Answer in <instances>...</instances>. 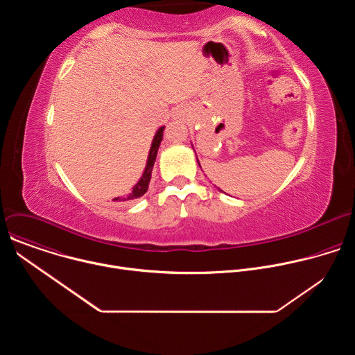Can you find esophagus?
<instances>
[{
  "instance_id": "1",
  "label": "esophagus",
  "mask_w": 355,
  "mask_h": 355,
  "mask_svg": "<svg viewBox=\"0 0 355 355\" xmlns=\"http://www.w3.org/2000/svg\"><path fill=\"white\" fill-rule=\"evenodd\" d=\"M185 112H187V110H185V108H184V107H181V108H178V110H177V112H175V115H177V116H180V118H181V116H184V115H185Z\"/></svg>"
}]
</instances>
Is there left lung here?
I'll use <instances>...</instances> for the list:
<instances>
[{"label": "left lung", "mask_w": 355, "mask_h": 355, "mask_svg": "<svg viewBox=\"0 0 355 355\" xmlns=\"http://www.w3.org/2000/svg\"><path fill=\"white\" fill-rule=\"evenodd\" d=\"M196 160H198V159H196ZM198 164H199V162H198ZM199 167H200V166H199Z\"/></svg>", "instance_id": "8db88e82"}]
</instances>
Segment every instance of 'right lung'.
<instances>
[{"instance_id":"obj_1","label":"right lung","mask_w":355,"mask_h":355,"mask_svg":"<svg viewBox=\"0 0 355 355\" xmlns=\"http://www.w3.org/2000/svg\"><path fill=\"white\" fill-rule=\"evenodd\" d=\"M163 133H164V126L159 128V130L156 132V135L153 137V141H151V146H150V150H148V156H147V163H146V167H144V171H143L140 180L136 182V185L132 188V191L128 195L114 198V200L128 202V200H133L136 198H140L141 195L146 193V191L148 188L150 178H151V171H153V166H155V162H156V157H157V151H159L160 143L163 140Z\"/></svg>"}]
</instances>
